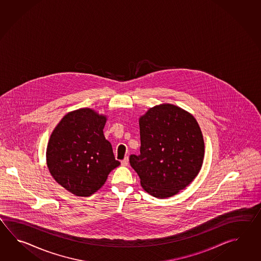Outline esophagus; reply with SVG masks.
<instances>
[{"instance_id": "1", "label": "esophagus", "mask_w": 261, "mask_h": 261, "mask_svg": "<svg viewBox=\"0 0 261 261\" xmlns=\"http://www.w3.org/2000/svg\"><path fill=\"white\" fill-rule=\"evenodd\" d=\"M128 164V156H126L122 161H121V165L122 166H127Z\"/></svg>"}]
</instances>
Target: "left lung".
I'll return each mask as SVG.
<instances>
[{
  "label": "left lung",
  "instance_id": "left-lung-1",
  "mask_svg": "<svg viewBox=\"0 0 261 261\" xmlns=\"http://www.w3.org/2000/svg\"><path fill=\"white\" fill-rule=\"evenodd\" d=\"M141 154L129 163L148 194L165 199L186 189L200 172L204 141L190 113L179 106L162 103L139 118Z\"/></svg>",
  "mask_w": 261,
  "mask_h": 261
}]
</instances>
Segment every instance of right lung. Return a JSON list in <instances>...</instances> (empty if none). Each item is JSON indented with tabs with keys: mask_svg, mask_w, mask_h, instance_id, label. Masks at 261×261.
Instances as JSON below:
<instances>
[{
	"mask_svg": "<svg viewBox=\"0 0 261 261\" xmlns=\"http://www.w3.org/2000/svg\"><path fill=\"white\" fill-rule=\"evenodd\" d=\"M107 117L91 108L69 112L50 135L46 164L56 182L78 197H89L119 166L103 134Z\"/></svg>",
	"mask_w": 261,
	"mask_h": 261,
	"instance_id": "1",
	"label": "right lung"
}]
</instances>
